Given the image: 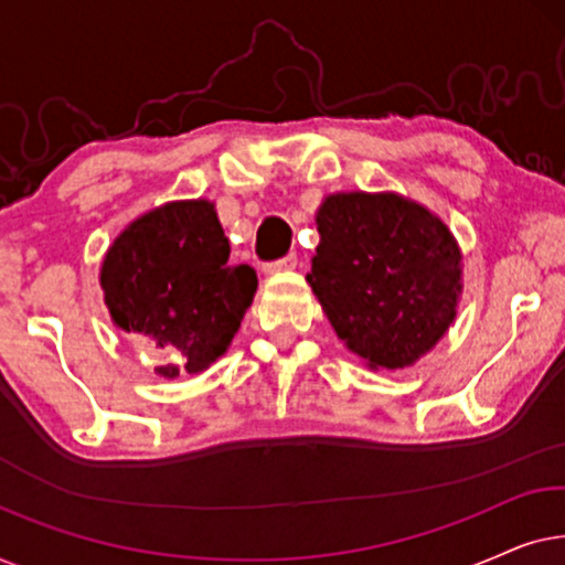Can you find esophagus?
Listing matches in <instances>:
<instances>
[{"label": "esophagus", "instance_id": "obj_1", "mask_svg": "<svg viewBox=\"0 0 565 565\" xmlns=\"http://www.w3.org/2000/svg\"><path fill=\"white\" fill-rule=\"evenodd\" d=\"M296 267H298L296 254H285V257H280V259L267 262V265L262 269H265L267 275H277V273H288V269H296Z\"/></svg>", "mask_w": 565, "mask_h": 565}]
</instances>
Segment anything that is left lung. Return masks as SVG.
Segmentation results:
<instances>
[{
    "instance_id": "8db88e82",
    "label": "left lung",
    "mask_w": 565,
    "mask_h": 565,
    "mask_svg": "<svg viewBox=\"0 0 565 565\" xmlns=\"http://www.w3.org/2000/svg\"><path fill=\"white\" fill-rule=\"evenodd\" d=\"M308 282L331 327L370 367H404L455 319L460 249L447 226L398 195H331Z\"/></svg>"
}]
</instances>
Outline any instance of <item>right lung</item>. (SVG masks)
Returning a JSON list of instances; mask_svg holds the SVG:
<instances>
[{"mask_svg":"<svg viewBox=\"0 0 565 565\" xmlns=\"http://www.w3.org/2000/svg\"><path fill=\"white\" fill-rule=\"evenodd\" d=\"M228 238L207 200L169 203L130 223L103 262L105 303L128 334L167 354L159 375L200 373L226 352L257 275L228 259Z\"/></svg>","mask_w":565,"mask_h":565,"instance_id":"right-lung-1","label":"right lung"}]
</instances>
